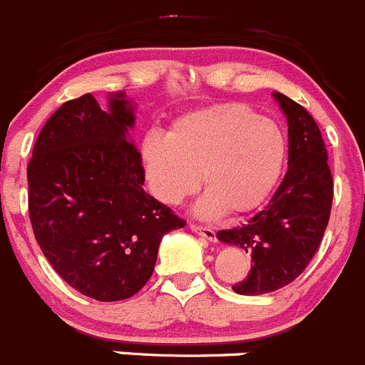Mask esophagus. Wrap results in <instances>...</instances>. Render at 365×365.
<instances>
[{
	"instance_id": "esophagus-1",
	"label": "esophagus",
	"mask_w": 365,
	"mask_h": 365,
	"mask_svg": "<svg viewBox=\"0 0 365 365\" xmlns=\"http://www.w3.org/2000/svg\"><path fill=\"white\" fill-rule=\"evenodd\" d=\"M190 229H191V232H195L197 236L204 237V240L211 241V243H215L216 241V232L212 229H209V227H200V225H195V223H190Z\"/></svg>"
}]
</instances>
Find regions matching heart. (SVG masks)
<instances>
[{"instance_id": "1", "label": "heart", "mask_w": 365, "mask_h": 365, "mask_svg": "<svg viewBox=\"0 0 365 365\" xmlns=\"http://www.w3.org/2000/svg\"><path fill=\"white\" fill-rule=\"evenodd\" d=\"M287 140L282 128L241 103L215 104L175 118L167 133L150 131L140 161L150 193L181 204L202 181L198 218L247 215L268 198L282 174Z\"/></svg>"}]
</instances>
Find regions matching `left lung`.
<instances>
[{
	"label": "left lung",
	"instance_id": "1",
	"mask_svg": "<svg viewBox=\"0 0 365 365\" xmlns=\"http://www.w3.org/2000/svg\"><path fill=\"white\" fill-rule=\"evenodd\" d=\"M273 99L286 115L289 133L287 172L268 204L247 223L216 234L252 257L250 273L232 286L237 294H266L293 282L319 248L334 198L321 131L309 111L284 93Z\"/></svg>",
	"mask_w": 365,
	"mask_h": 365
}]
</instances>
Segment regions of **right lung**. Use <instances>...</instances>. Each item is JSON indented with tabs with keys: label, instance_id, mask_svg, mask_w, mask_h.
Listing matches in <instances>:
<instances>
[{
	"label": "right lung",
	"instance_id": "add662e5",
	"mask_svg": "<svg viewBox=\"0 0 365 365\" xmlns=\"http://www.w3.org/2000/svg\"><path fill=\"white\" fill-rule=\"evenodd\" d=\"M135 110L125 92L108 93L106 110L90 93L67 101L42 128L28 165L42 254L68 286L99 302L138 293L165 234L186 225L143 190Z\"/></svg>",
	"mask_w": 365,
	"mask_h": 365
}]
</instances>
